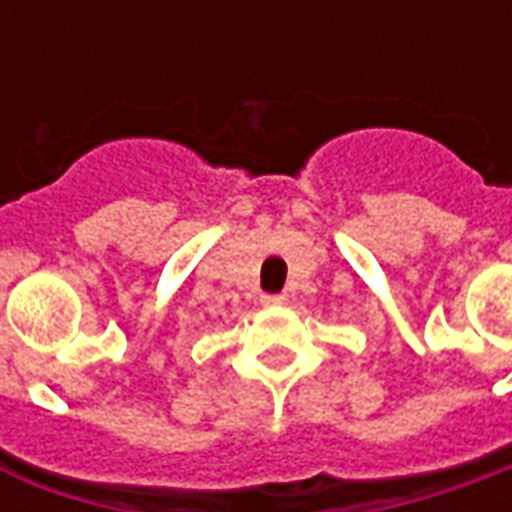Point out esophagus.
Segmentation results:
<instances>
[{
  "instance_id": "esophagus-1",
  "label": "esophagus",
  "mask_w": 512,
  "mask_h": 512,
  "mask_svg": "<svg viewBox=\"0 0 512 512\" xmlns=\"http://www.w3.org/2000/svg\"><path fill=\"white\" fill-rule=\"evenodd\" d=\"M281 294H261V305H281Z\"/></svg>"
}]
</instances>
